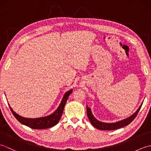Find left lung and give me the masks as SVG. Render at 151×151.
I'll list each match as a JSON object with an SVG mask.
<instances>
[{
    "mask_svg": "<svg viewBox=\"0 0 151 151\" xmlns=\"http://www.w3.org/2000/svg\"><path fill=\"white\" fill-rule=\"evenodd\" d=\"M142 104L143 103H142L139 108L137 109V110L134 112L132 115H130V117H127L126 119H122L121 121L115 122V123H104V122H102L97 120V119L93 116V115L91 108L86 106V108H87V115L89 118V120L90 121V123H91L93 126L96 128V129H99V130H116V129H120V128L124 127L125 126H127L128 124H129L131 122L135 119L136 115H137V114H138L140 108L142 106Z\"/></svg>",
    "mask_w": 151,
    "mask_h": 151,
    "instance_id": "1",
    "label": "left lung"
}]
</instances>
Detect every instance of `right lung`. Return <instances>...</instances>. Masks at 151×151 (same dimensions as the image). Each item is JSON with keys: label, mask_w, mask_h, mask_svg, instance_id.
Returning a JSON list of instances; mask_svg holds the SVG:
<instances>
[{"label": "right lung", "mask_w": 151, "mask_h": 151, "mask_svg": "<svg viewBox=\"0 0 151 151\" xmlns=\"http://www.w3.org/2000/svg\"><path fill=\"white\" fill-rule=\"evenodd\" d=\"M73 89H70L68 91H67L64 94L63 97L62 99L59 106L58 107L56 110L54 111L52 114L47 115V116L38 117V118H27L22 117L16 113L15 111L13 110L10 106L9 105V108L14 114L15 117L20 122V123L24 125L31 128L33 129H46L51 128L58 123L61 117H62L64 107H65V103L67 102V99L71 93Z\"/></svg>", "instance_id": "right-lung-1"}]
</instances>
